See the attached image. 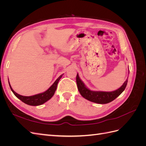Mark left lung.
Returning a JSON list of instances; mask_svg holds the SVG:
<instances>
[{
    "label": "left lung",
    "mask_w": 146,
    "mask_h": 146,
    "mask_svg": "<svg viewBox=\"0 0 146 146\" xmlns=\"http://www.w3.org/2000/svg\"><path fill=\"white\" fill-rule=\"evenodd\" d=\"M76 82L78 90L84 98L94 103L105 104L114 100L124 91L127 86L128 80L127 79V80L123 83V85L119 89L111 92L94 91L89 90L81 80L78 74L76 77Z\"/></svg>",
    "instance_id": "obj_1"
}]
</instances>
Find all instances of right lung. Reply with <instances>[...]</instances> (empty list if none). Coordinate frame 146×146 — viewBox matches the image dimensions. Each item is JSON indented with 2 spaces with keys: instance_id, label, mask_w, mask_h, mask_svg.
Instances as JSON below:
<instances>
[{
  "instance_id": "1",
  "label": "right lung",
  "mask_w": 146,
  "mask_h": 146,
  "mask_svg": "<svg viewBox=\"0 0 146 146\" xmlns=\"http://www.w3.org/2000/svg\"><path fill=\"white\" fill-rule=\"evenodd\" d=\"M63 75V74L61 75V76L55 80V82L53 83V85L45 92L32 96H24L18 94L12 89L9 82H8V83H9L10 89L13 92V94H14L17 98L20 99L22 102H23L24 103L29 105L38 106L44 104L47 101H48L52 98V96L54 95L55 92L56 90L58 83L60 80V78L62 77Z\"/></svg>"
}]
</instances>
